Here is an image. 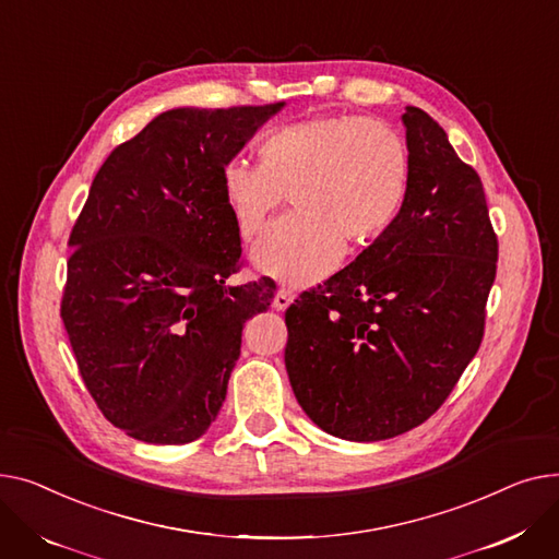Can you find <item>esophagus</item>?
I'll list each match as a JSON object with an SVG mask.
<instances>
[{"mask_svg": "<svg viewBox=\"0 0 559 559\" xmlns=\"http://www.w3.org/2000/svg\"><path fill=\"white\" fill-rule=\"evenodd\" d=\"M290 302H293V293H290V290H284V288H280V290L275 293L273 307H275L277 311H286V309L290 307Z\"/></svg>", "mask_w": 559, "mask_h": 559, "instance_id": "esophagus-1", "label": "esophagus"}]
</instances>
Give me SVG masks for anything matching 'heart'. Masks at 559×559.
Segmentation results:
<instances>
[{
    "instance_id": "1",
    "label": "heart",
    "mask_w": 559,
    "mask_h": 559,
    "mask_svg": "<svg viewBox=\"0 0 559 559\" xmlns=\"http://www.w3.org/2000/svg\"><path fill=\"white\" fill-rule=\"evenodd\" d=\"M411 187V155L385 123L322 115L282 126L259 144V164L233 159L221 191L243 239H254L284 203L252 259L261 273L290 286L330 275L349 250L366 248L397 221Z\"/></svg>"
}]
</instances>
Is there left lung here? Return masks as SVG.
<instances>
[{"label":"left lung","mask_w":559,"mask_h":559,"mask_svg":"<svg viewBox=\"0 0 559 559\" xmlns=\"http://www.w3.org/2000/svg\"><path fill=\"white\" fill-rule=\"evenodd\" d=\"M402 123L411 187L397 221L284 316L295 400L352 442L402 436L442 406L480 347L497 277L478 174L424 110L406 106Z\"/></svg>","instance_id":"left-lung-1"}]
</instances>
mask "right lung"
<instances>
[{"mask_svg": "<svg viewBox=\"0 0 559 559\" xmlns=\"http://www.w3.org/2000/svg\"><path fill=\"white\" fill-rule=\"evenodd\" d=\"M282 108L162 112L90 187L60 316L90 395L130 438L199 440L225 402L246 320L275 298L269 277L227 284L241 237L221 171Z\"/></svg>", "mask_w": 559, "mask_h": 559, "instance_id": "obj_1", "label": "right lung"}]
</instances>
